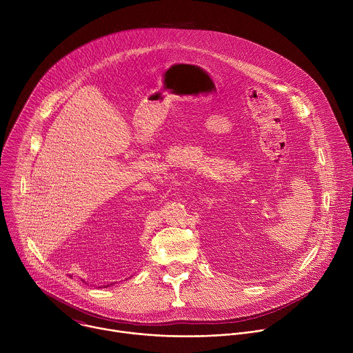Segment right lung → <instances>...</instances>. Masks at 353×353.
Wrapping results in <instances>:
<instances>
[{"label":"right lung","instance_id":"obj_1","mask_svg":"<svg viewBox=\"0 0 353 353\" xmlns=\"http://www.w3.org/2000/svg\"><path fill=\"white\" fill-rule=\"evenodd\" d=\"M108 286H109V285H108ZM108 286H105V288H108Z\"/></svg>","mask_w":353,"mask_h":353}]
</instances>
